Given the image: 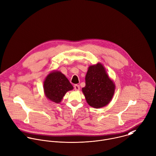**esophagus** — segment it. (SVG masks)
Returning <instances> with one entry per match:
<instances>
[{"label":"esophagus","mask_w":156,"mask_h":156,"mask_svg":"<svg viewBox=\"0 0 156 156\" xmlns=\"http://www.w3.org/2000/svg\"><path fill=\"white\" fill-rule=\"evenodd\" d=\"M74 90H80V87H79V85H77V84L74 85Z\"/></svg>","instance_id":"obj_1"}]
</instances>
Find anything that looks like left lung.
<instances>
[{
	"mask_svg": "<svg viewBox=\"0 0 156 156\" xmlns=\"http://www.w3.org/2000/svg\"><path fill=\"white\" fill-rule=\"evenodd\" d=\"M87 103L94 108L108 104L115 92V85L108 77L101 63L90 66L85 76V87L82 88Z\"/></svg>",
	"mask_w": 156,
	"mask_h": 156,
	"instance_id": "obj_1",
	"label": "left lung"
}]
</instances>
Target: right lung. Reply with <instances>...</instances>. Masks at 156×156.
Returning <instances> with one entry per match:
<instances>
[{"instance_id": "right-lung-1", "label": "right lung", "mask_w": 156, "mask_h": 156, "mask_svg": "<svg viewBox=\"0 0 156 156\" xmlns=\"http://www.w3.org/2000/svg\"><path fill=\"white\" fill-rule=\"evenodd\" d=\"M73 89L68 79L58 71L50 73L44 82V90L47 98L55 103H60L68 91Z\"/></svg>"}]
</instances>
